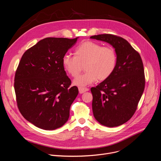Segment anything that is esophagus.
I'll return each mask as SVG.
<instances>
[{
    "label": "esophagus",
    "instance_id": "obj_1",
    "mask_svg": "<svg viewBox=\"0 0 161 161\" xmlns=\"http://www.w3.org/2000/svg\"><path fill=\"white\" fill-rule=\"evenodd\" d=\"M78 90H79V92H80V94H83V93L89 90V89H88V88H86V87H81V86L78 87Z\"/></svg>",
    "mask_w": 161,
    "mask_h": 161
}]
</instances>
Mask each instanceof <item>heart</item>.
I'll list each match as a JSON object with an SVG mask.
<instances>
[{
  "label": "heart",
  "mask_w": 161,
  "mask_h": 161,
  "mask_svg": "<svg viewBox=\"0 0 161 161\" xmlns=\"http://www.w3.org/2000/svg\"><path fill=\"white\" fill-rule=\"evenodd\" d=\"M117 55L111 47H103L94 41H85L75 50V55L65 54L62 58L65 71L73 77L77 76L83 70L86 72L74 80L78 86H86L96 81L109 78L115 70Z\"/></svg>",
  "instance_id": "obj_1"
}]
</instances>
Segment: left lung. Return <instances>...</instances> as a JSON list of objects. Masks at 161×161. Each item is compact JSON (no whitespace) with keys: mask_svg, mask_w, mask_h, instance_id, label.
<instances>
[{"mask_svg":"<svg viewBox=\"0 0 161 161\" xmlns=\"http://www.w3.org/2000/svg\"><path fill=\"white\" fill-rule=\"evenodd\" d=\"M90 38L109 43L117 55V67L112 75L91 88L94 116L104 126H119L133 116L143 93V61L140 53L120 36L104 34Z\"/></svg>","mask_w":161,"mask_h":161,"instance_id":"left-lung-1","label":"left lung"}]
</instances>
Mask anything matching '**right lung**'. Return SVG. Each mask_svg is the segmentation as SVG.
<instances>
[{
  "label": "right lung",
  "mask_w": 161,
  "mask_h": 161,
  "mask_svg": "<svg viewBox=\"0 0 161 161\" xmlns=\"http://www.w3.org/2000/svg\"><path fill=\"white\" fill-rule=\"evenodd\" d=\"M78 37H47L22 55L14 76L16 103L22 116L44 130L62 127L78 94L62 65V58Z\"/></svg>",
  "instance_id": "obj_1"
}]
</instances>
